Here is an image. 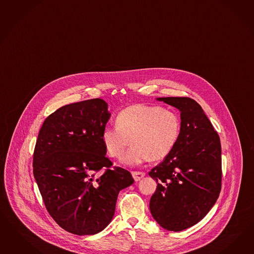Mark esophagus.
I'll list each match as a JSON object with an SVG mask.
<instances>
[{
	"instance_id": "obj_1",
	"label": "esophagus",
	"mask_w": 254,
	"mask_h": 254,
	"mask_svg": "<svg viewBox=\"0 0 254 254\" xmlns=\"http://www.w3.org/2000/svg\"><path fill=\"white\" fill-rule=\"evenodd\" d=\"M132 177L135 179V181H139L145 176V173L143 172H132Z\"/></svg>"
}]
</instances>
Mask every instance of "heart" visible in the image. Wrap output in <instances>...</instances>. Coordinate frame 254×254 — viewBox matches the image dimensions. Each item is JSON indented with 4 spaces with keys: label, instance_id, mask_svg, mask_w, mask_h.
<instances>
[{
    "label": "heart",
    "instance_id": "heart-1",
    "mask_svg": "<svg viewBox=\"0 0 254 254\" xmlns=\"http://www.w3.org/2000/svg\"><path fill=\"white\" fill-rule=\"evenodd\" d=\"M116 126L103 129V147L110 157H118L130 139V148L120 158L121 165L130 167L166 157L180 134L178 115L157 105L128 106L117 115Z\"/></svg>",
    "mask_w": 254,
    "mask_h": 254
}]
</instances>
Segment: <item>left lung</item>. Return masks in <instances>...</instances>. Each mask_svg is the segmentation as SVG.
<instances>
[{
  "label": "left lung",
  "mask_w": 254,
  "mask_h": 254,
  "mask_svg": "<svg viewBox=\"0 0 254 254\" xmlns=\"http://www.w3.org/2000/svg\"><path fill=\"white\" fill-rule=\"evenodd\" d=\"M180 112V134L171 152L151 169L157 183L150 200L154 220L169 231L196 225L221 190V143L199 103L186 97L156 98Z\"/></svg>",
  "instance_id": "1"
}]
</instances>
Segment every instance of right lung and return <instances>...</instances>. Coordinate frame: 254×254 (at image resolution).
<instances>
[{"label": "right lung", "instance_id": "1", "mask_svg": "<svg viewBox=\"0 0 254 254\" xmlns=\"http://www.w3.org/2000/svg\"><path fill=\"white\" fill-rule=\"evenodd\" d=\"M108 104L92 99L62 106L44 121L33 155V174L46 209L70 233L103 231L113 219L118 193L132 185L130 173L109 169L102 133ZM107 167L103 175L96 172Z\"/></svg>", "mask_w": 254, "mask_h": 254}]
</instances>
